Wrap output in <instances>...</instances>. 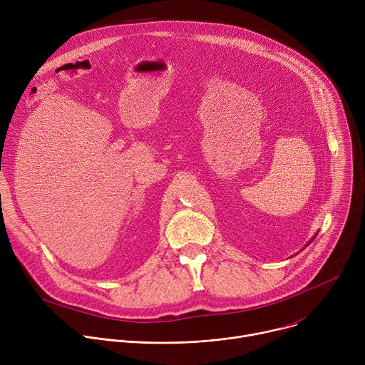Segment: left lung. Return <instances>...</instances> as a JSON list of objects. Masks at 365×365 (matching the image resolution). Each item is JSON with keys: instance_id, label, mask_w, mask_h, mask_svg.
I'll list each match as a JSON object with an SVG mask.
<instances>
[{"instance_id": "left-lung-1", "label": "left lung", "mask_w": 365, "mask_h": 365, "mask_svg": "<svg viewBox=\"0 0 365 365\" xmlns=\"http://www.w3.org/2000/svg\"><path fill=\"white\" fill-rule=\"evenodd\" d=\"M310 242H312V240H310Z\"/></svg>"}]
</instances>
